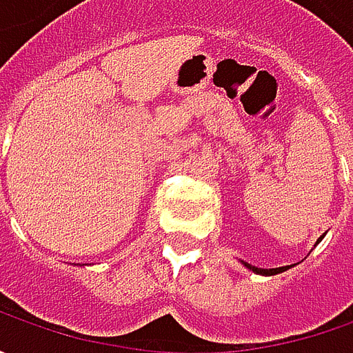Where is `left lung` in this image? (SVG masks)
Returning a JSON list of instances; mask_svg holds the SVG:
<instances>
[{"label":"left lung","mask_w":353,"mask_h":353,"mask_svg":"<svg viewBox=\"0 0 353 353\" xmlns=\"http://www.w3.org/2000/svg\"><path fill=\"white\" fill-rule=\"evenodd\" d=\"M320 239H322V237H320ZM243 265H245L250 271L257 273V275H277V273H283V271H287V269H289V267H277V269H259V267H253V265H250V263H243Z\"/></svg>","instance_id":"obj_1"}]
</instances>
